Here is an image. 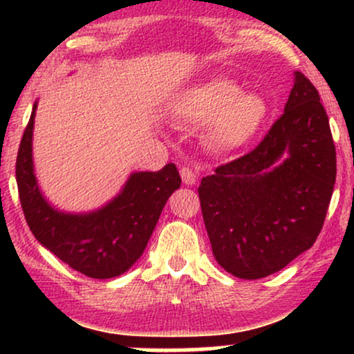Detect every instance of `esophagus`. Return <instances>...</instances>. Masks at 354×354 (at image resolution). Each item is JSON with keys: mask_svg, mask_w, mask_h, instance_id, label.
Instances as JSON below:
<instances>
[{"mask_svg": "<svg viewBox=\"0 0 354 354\" xmlns=\"http://www.w3.org/2000/svg\"><path fill=\"white\" fill-rule=\"evenodd\" d=\"M180 176H182V180L185 185H195L196 183V174L193 172L190 167H182Z\"/></svg>", "mask_w": 354, "mask_h": 354, "instance_id": "34e87169", "label": "esophagus"}]
</instances>
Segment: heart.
Here are the masks:
<instances>
[{"label":"heart","instance_id":"b5f03b06","mask_svg":"<svg viewBox=\"0 0 354 354\" xmlns=\"http://www.w3.org/2000/svg\"><path fill=\"white\" fill-rule=\"evenodd\" d=\"M169 115L183 127L206 125L212 147L232 151L254 137L268 115V104L258 93L241 91L234 80L214 77L178 91Z\"/></svg>","mask_w":354,"mask_h":354}]
</instances>
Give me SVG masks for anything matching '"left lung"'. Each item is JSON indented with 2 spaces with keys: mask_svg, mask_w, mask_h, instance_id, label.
I'll return each mask as SVG.
<instances>
[{
  "mask_svg": "<svg viewBox=\"0 0 354 354\" xmlns=\"http://www.w3.org/2000/svg\"><path fill=\"white\" fill-rule=\"evenodd\" d=\"M330 125L301 72L283 114L245 156L203 177L200 205L212 254L239 279L283 269L321 234L335 185Z\"/></svg>",
  "mask_w": 354,
  "mask_h": 354,
  "instance_id": "obj_1",
  "label": "left lung"
}]
</instances>
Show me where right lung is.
Returning <instances> with one entry per match:
<instances>
[{"mask_svg": "<svg viewBox=\"0 0 354 354\" xmlns=\"http://www.w3.org/2000/svg\"><path fill=\"white\" fill-rule=\"evenodd\" d=\"M37 101L16 161L24 216L32 234L62 263L91 279H113L137 263L147 248L169 196L180 187L176 164L158 172H133L122 190L100 209L64 212L51 206L38 187L32 138Z\"/></svg>", "mask_w": 354, "mask_h": 354, "instance_id": "add662e5", "label": "right lung"}]
</instances>
